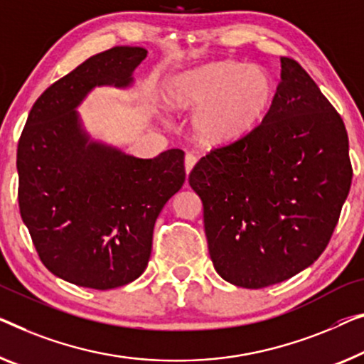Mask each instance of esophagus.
I'll return each instance as SVG.
<instances>
[{"label": "esophagus", "instance_id": "obj_1", "mask_svg": "<svg viewBox=\"0 0 364 364\" xmlns=\"http://www.w3.org/2000/svg\"><path fill=\"white\" fill-rule=\"evenodd\" d=\"M198 161V156L193 155V154H186V156H184V170H186V173L189 175L193 170V166L196 165Z\"/></svg>", "mask_w": 364, "mask_h": 364}]
</instances>
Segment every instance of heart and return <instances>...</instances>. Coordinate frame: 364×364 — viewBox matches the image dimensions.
Instances as JSON below:
<instances>
[{"mask_svg": "<svg viewBox=\"0 0 364 364\" xmlns=\"http://www.w3.org/2000/svg\"><path fill=\"white\" fill-rule=\"evenodd\" d=\"M274 97L268 70L234 60L204 65L171 83L170 101L193 112V130L203 142L229 144L243 137L267 116Z\"/></svg>", "mask_w": 364, "mask_h": 364, "instance_id": "heart-1", "label": "heart"}]
</instances>
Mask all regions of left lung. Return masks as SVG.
Segmentation results:
<instances>
[{
    "mask_svg": "<svg viewBox=\"0 0 364 364\" xmlns=\"http://www.w3.org/2000/svg\"><path fill=\"white\" fill-rule=\"evenodd\" d=\"M351 178L343 119L299 63L281 57L262 124L189 173L217 273L259 289L311 267L328 245Z\"/></svg>",
    "mask_w": 364,
    "mask_h": 364,
    "instance_id": "1",
    "label": "left lung"
}]
</instances>
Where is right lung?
<instances>
[{
  "instance_id": "add662e5",
  "label": "right lung",
  "mask_w": 364,
  "mask_h": 364,
  "mask_svg": "<svg viewBox=\"0 0 364 364\" xmlns=\"http://www.w3.org/2000/svg\"><path fill=\"white\" fill-rule=\"evenodd\" d=\"M145 57L142 47L90 57L43 91L21 134V217L46 268L77 286L106 291L137 279L156 217L186 178L183 150L135 159L93 142L75 111L95 86H129Z\"/></svg>"
}]
</instances>
